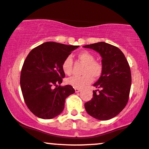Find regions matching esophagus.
Masks as SVG:
<instances>
[{
	"label": "esophagus",
	"instance_id": "esophagus-1",
	"mask_svg": "<svg viewBox=\"0 0 149 149\" xmlns=\"http://www.w3.org/2000/svg\"><path fill=\"white\" fill-rule=\"evenodd\" d=\"M75 92H76V93H78L80 92V89H77V88H75Z\"/></svg>",
	"mask_w": 149,
	"mask_h": 149
}]
</instances>
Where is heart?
Masks as SVG:
<instances>
[{
  "label": "heart",
  "mask_w": 149,
  "mask_h": 149,
  "mask_svg": "<svg viewBox=\"0 0 149 149\" xmlns=\"http://www.w3.org/2000/svg\"><path fill=\"white\" fill-rule=\"evenodd\" d=\"M78 59L85 64L82 76H72L67 80L68 85L77 89H82L92 82L93 78L96 79L103 73V66L100 62L95 61V57L92 53L87 51L80 52L77 55ZM73 60L71 56H68L63 60L62 69L67 75L71 74L72 71Z\"/></svg>",
  "instance_id": "heart-1"
}]
</instances>
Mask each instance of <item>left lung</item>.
Here are the masks:
<instances>
[{"mask_svg":"<svg viewBox=\"0 0 149 149\" xmlns=\"http://www.w3.org/2000/svg\"><path fill=\"white\" fill-rule=\"evenodd\" d=\"M98 53L102 57L103 73L94 84L92 100L85 103L89 115L98 120H109L119 114L128 101L131 72L122 51L101 42L83 46Z\"/></svg>","mask_w":149,"mask_h":149,"instance_id":"1","label":"left lung"}]
</instances>
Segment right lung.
Here are the masks:
<instances>
[{
  "instance_id": "obj_1",
  "label": "right lung",
  "mask_w": 149,
  "mask_h": 149,
  "mask_svg": "<svg viewBox=\"0 0 149 149\" xmlns=\"http://www.w3.org/2000/svg\"><path fill=\"white\" fill-rule=\"evenodd\" d=\"M78 47L48 42L33 48L27 56L21 73V92L28 109L37 117L58 116L66 98L75 92L72 86L60 85L65 77L62 62Z\"/></svg>"
}]
</instances>
